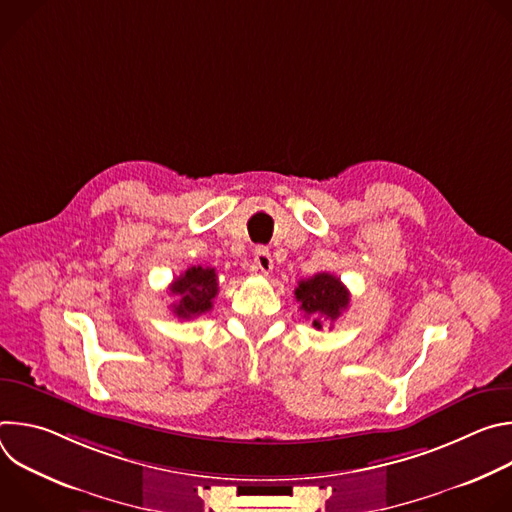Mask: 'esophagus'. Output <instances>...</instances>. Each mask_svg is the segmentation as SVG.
Returning <instances> with one entry per match:
<instances>
[{
    "label": "esophagus",
    "mask_w": 512,
    "mask_h": 512,
    "mask_svg": "<svg viewBox=\"0 0 512 512\" xmlns=\"http://www.w3.org/2000/svg\"><path fill=\"white\" fill-rule=\"evenodd\" d=\"M253 263H255V267H257L261 273L269 275L271 269H273V259H271L269 249L257 247V249H255V255H253Z\"/></svg>",
    "instance_id": "obj_1"
}]
</instances>
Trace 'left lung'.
I'll return each instance as SVG.
<instances>
[{"label": "left lung", "instance_id": "left-lung-1", "mask_svg": "<svg viewBox=\"0 0 512 512\" xmlns=\"http://www.w3.org/2000/svg\"><path fill=\"white\" fill-rule=\"evenodd\" d=\"M296 300L306 318H312L316 330L334 324L350 304V291L332 273H316L296 287Z\"/></svg>", "mask_w": 512, "mask_h": 512}]
</instances>
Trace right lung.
Wrapping results in <instances>:
<instances>
[{"mask_svg":"<svg viewBox=\"0 0 512 512\" xmlns=\"http://www.w3.org/2000/svg\"><path fill=\"white\" fill-rule=\"evenodd\" d=\"M170 294L176 298L172 312L178 318H196L212 308L218 294V277L212 267H190L170 285Z\"/></svg>","mask_w":512,"mask_h":512,"instance_id":"1","label":"right lung"}]
</instances>
